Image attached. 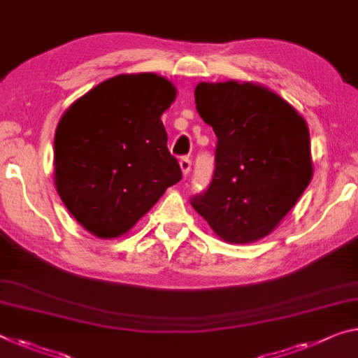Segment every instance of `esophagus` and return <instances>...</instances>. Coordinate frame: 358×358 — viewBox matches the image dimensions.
I'll list each match as a JSON object with an SVG mask.
<instances>
[{"label": "esophagus", "instance_id": "esophagus-1", "mask_svg": "<svg viewBox=\"0 0 358 358\" xmlns=\"http://www.w3.org/2000/svg\"><path fill=\"white\" fill-rule=\"evenodd\" d=\"M180 167H181V172L183 175H188L189 170H191V159L189 156H183L180 159Z\"/></svg>", "mask_w": 358, "mask_h": 358}]
</instances>
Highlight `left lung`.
I'll return each mask as SVG.
<instances>
[{"label":"left lung","mask_w":358,"mask_h":358,"mask_svg":"<svg viewBox=\"0 0 358 358\" xmlns=\"http://www.w3.org/2000/svg\"><path fill=\"white\" fill-rule=\"evenodd\" d=\"M194 97L218 140L212 181L191 206L223 241H258L310 183L308 124L279 95L250 83H199Z\"/></svg>","instance_id":"obj_1"}]
</instances>
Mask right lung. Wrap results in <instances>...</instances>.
I'll use <instances>...</instances> for the list:
<instances>
[{
    "mask_svg": "<svg viewBox=\"0 0 358 358\" xmlns=\"http://www.w3.org/2000/svg\"><path fill=\"white\" fill-rule=\"evenodd\" d=\"M177 90L140 73L106 79L78 99L55 130V186L89 232L119 237L181 180L162 113Z\"/></svg>",
    "mask_w": 358,
    "mask_h": 358,
    "instance_id": "obj_1",
    "label": "right lung"
}]
</instances>
